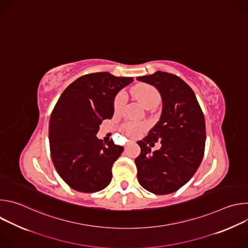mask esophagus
I'll return each instance as SVG.
<instances>
[{
  "mask_svg": "<svg viewBox=\"0 0 248 248\" xmlns=\"http://www.w3.org/2000/svg\"><path fill=\"white\" fill-rule=\"evenodd\" d=\"M129 144H130V142H129V143H126V144H124V148L128 147V146H129Z\"/></svg>",
  "mask_w": 248,
  "mask_h": 248,
  "instance_id": "obj_1",
  "label": "esophagus"
}]
</instances>
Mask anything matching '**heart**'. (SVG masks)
Masks as SVG:
<instances>
[{"label":"heart","mask_w":248,"mask_h":248,"mask_svg":"<svg viewBox=\"0 0 248 248\" xmlns=\"http://www.w3.org/2000/svg\"><path fill=\"white\" fill-rule=\"evenodd\" d=\"M132 95L141 105L143 106V107H147L148 105L152 103H158L159 101V93L157 89L148 84H140L138 86H135L132 89ZM124 100H125L124 93L121 92L117 95L114 101V109L116 112L122 109ZM143 128H144L143 124H132V123L125 124L123 126V130L129 136H136L137 134H139L141 131H142Z\"/></svg>","instance_id":"heart-1"}]
</instances>
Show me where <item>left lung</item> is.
Here are the masks:
<instances>
[{"label": "left lung", "mask_w": 248, "mask_h": 248, "mask_svg": "<svg viewBox=\"0 0 248 248\" xmlns=\"http://www.w3.org/2000/svg\"><path fill=\"white\" fill-rule=\"evenodd\" d=\"M137 80L154 86L163 103L159 122L137 141L141 149L135 159L137 180L154 194H169L185 186L200 166L206 140L204 115L193 90L179 77L158 70ZM157 140L161 148L152 153Z\"/></svg>", "instance_id": "1"}]
</instances>
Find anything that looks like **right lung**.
I'll return each instance as SVG.
<instances>
[{"label": "right lung", "mask_w": 248, "mask_h": 248, "mask_svg": "<svg viewBox=\"0 0 248 248\" xmlns=\"http://www.w3.org/2000/svg\"><path fill=\"white\" fill-rule=\"evenodd\" d=\"M132 81L110 73L85 75L59 98L49 124L51 157L73 189L96 192L111 183L113 164L124 147L113 140L103 142L96 134L102 122L113 117L116 95Z\"/></svg>", "instance_id": "add662e5"}]
</instances>
